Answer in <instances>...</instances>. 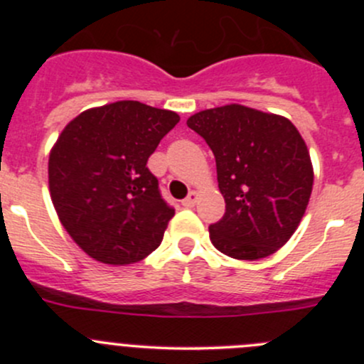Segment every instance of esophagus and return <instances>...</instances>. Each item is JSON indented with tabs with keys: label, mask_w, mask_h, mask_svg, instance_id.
Here are the masks:
<instances>
[{
	"label": "esophagus",
	"mask_w": 364,
	"mask_h": 364,
	"mask_svg": "<svg viewBox=\"0 0 364 364\" xmlns=\"http://www.w3.org/2000/svg\"><path fill=\"white\" fill-rule=\"evenodd\" d=\"M197 199H199V193H197V192H190L188 197L181 200V204L185 205V208H193V205H196V203H197Z\"/></svg>",
	"instance_id": "1"
}]
</instances>
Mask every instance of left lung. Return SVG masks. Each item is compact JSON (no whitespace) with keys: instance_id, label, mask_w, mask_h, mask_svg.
I'll use <instances>...</instances> for the list:
<instances>
[{"instance_id":"1","label":"left lung","mask_w":364,"mask_h":364,"mask_svg":"<svg viewBox=\"0 0 364 364\" xmlns=\"http://www.w3.org/2000/svg\"><path fill=\"white\" fill-rule=\"evenodd\" d=\"M216 160L225 215L209 237L232 259L257 260L284 247L299 225L314 186L310 153L287 117L223 105L186 121Z\"/></svg>"}]
</instances>
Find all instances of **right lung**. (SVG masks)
I'll return each mask as SVG.
<instances>
[{"mask_svg":"<svg viewBox=\"0 0 364 364\" xmlns=\"http://www.w3.org/2000/svg\"><path fill=\"white\" fill-rule=\"evenodd\" d=\"M179 116L134 100L90 109L61 132L49 190L61 223L95 260L134 264L155 252L174 216L148 168Z\"/></svg>","mask_w":364,"mask_h":364,"instance_id":"right-lung-1","label":"right lung"}]
</instances>
